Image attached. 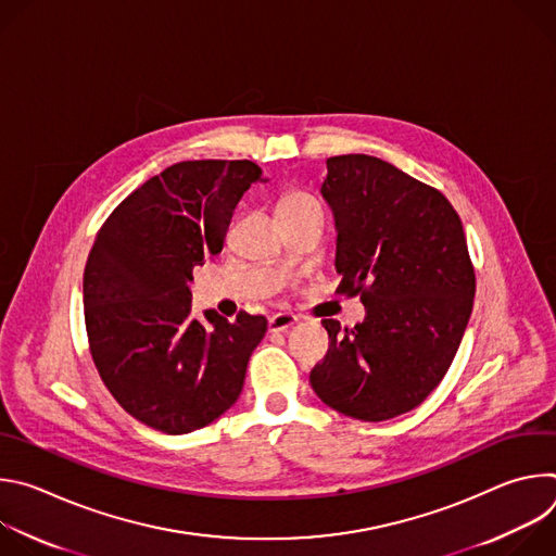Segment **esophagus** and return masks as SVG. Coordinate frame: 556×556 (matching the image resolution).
<instances>
[{
    "mask_svg": "<svg viewBox=\"0 0 556 556\" xmlns=\"http://www.w3.org/2000/svg\"><path fill=\"white\" fill-rule=\"evenodd\" d=\"M296 324V316L288 314V312H277L268 319V330L270 332H286L288 328H292Z\"/></svg>",
    "mask_w": 556,
    "mask_h": 556,
    "instance_id": "obj_1",
    "label": "esophagus"
}]
</instances>
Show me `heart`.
<instances>
[{
    "label": "heart",
    "mask_w": 556,
    "mask_h": 556,
    "mask_svg": "<svg viewBox=\"0 0 556 556\" xmlns=\"http://www.w3.org/2000/svg\"><path fill=\"white\" fill-rule=\"evenodd\" d=\"M309 208H321V206L309 193H305L301 189H288L277 202V213H299V211H309Z\"/></svg>",
    "instance_id": "b5f03b06"
}]
</instances>
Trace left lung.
<instances>
[{
	"instance_id": "left-lung-1",
	"label": "left lung",
	"mask_w": 556,
	"mask_h": 556,
	"mask_svg": "<svg viewBox=\"0 0 556 556\" xmlns=\"http://www.w3.org/2000/svg\"><path fill=\"white\" fill-rule=\"evenodd\" d=\"M324 198L337 219L339 294L365 319H324L330 348L309 371L319 399L343 416L380 422L416 409L442 382L462 343L475 268L462 219L433 187L380 157H328Z\"/></svg>"
}]
</instances>
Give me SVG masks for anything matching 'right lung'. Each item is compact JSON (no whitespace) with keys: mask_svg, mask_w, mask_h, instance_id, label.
Returning a JSON list of instances; mask_svg holds the SVG:
<instances>
[{"mask_svg":"<svg viewBox=\"0 0 556 556\" xmlns=\"http://www.w3.org/2000/svg\"><path fill=\"white\" fill-rule=\"evenodd\" d=\"M251 161H185L129 193L99 228L84 273L92 361L114 401L169 435L211 425L240 399L266 334L262 314L191 316L193 268L217 255L260 180Z\"/></svg>","mask_w":556,"mask_h":556,"instance_id":"add662e5","label":"right lung"}]
</instances>
